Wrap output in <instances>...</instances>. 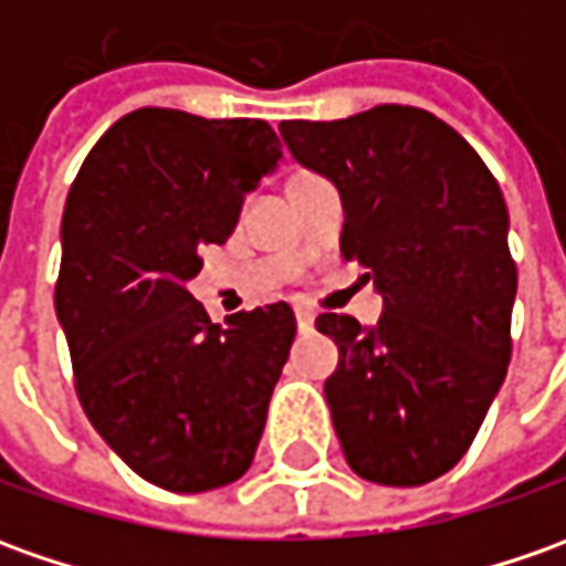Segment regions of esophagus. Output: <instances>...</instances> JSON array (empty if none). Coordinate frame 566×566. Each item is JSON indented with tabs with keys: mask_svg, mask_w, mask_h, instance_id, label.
I'll use <instances>...</instances> for the list:
<instances>
[{
	"mask_svg": "<svg viewBox=\"0 0 566 566\" xmlns=\"http://www.w3.org/2000/svg\"><path fill=\"white\" fill-rule=\"evenodd\" d=\"M294 315H297L300 332H310V328H313V322H315L313 310H306V306H297V310H294Z\"/></svg>",
	"mask_w": 566,
	"mask_h": 566,
	"instance_id": "1",
	"label": "esophagus"
}]
</instances>
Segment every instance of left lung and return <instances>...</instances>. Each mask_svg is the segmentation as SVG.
Returning a JSON list of instances; mask_svg holds the SVG:
<instances>
[{
  "label": "left lung",
  "mask_w": 566,
  "mask_h": 566,
  "mask_svg": "<svg viewBox=\"0 0 566 566\" xmlns=\"http://www.w3.org/2000/svg\"><path fill=\"white\" fill-rule=\"evenodd\" d=\"M287 151L332 179L340 253L384 300L375 328L322 313L337 344L325 399L347 464L380 486L455 468L511 363L517 269L502 188L464 138L421 107L284 120Z\"/></svg>",
  "instance_id": "8db88e82"
}]
</instances>
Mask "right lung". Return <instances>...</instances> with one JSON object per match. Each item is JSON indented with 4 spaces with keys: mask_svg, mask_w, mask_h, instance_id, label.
I'll use <instances>...</instances> for the list:
<instances>
[{
    "mask_svg": "<svg viewBox=\"0 0 566 566\" xmlns=\"http://www.w3.org/2000/svg\"><path fill=\"white\" fill-rule=\"evenodd\" d=\"M279 164L269 123L142 107L98 138L64 203L55 313L76 396L98 437L160 490L229 486L266 428L294 310L269 303L222 328L188 282Z\"/></svg>",
    "mask_w": 566,
    "mask_h": 566,
    "instance_id": "add662e5",
    "label": "right lung"
}]
</instances>
